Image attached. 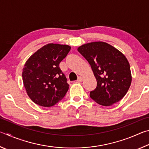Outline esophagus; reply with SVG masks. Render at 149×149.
Returning <instances> with one entry per match:
<instances>
[{
	"instance_id": "obj_1",
	"label": "esophagus",
	"mask_w": 149,
	"mask_h": 149,
	"mask_svg": "<svg viewBox=\"0 0 149 149\" xmlns=\"http://www.w3.org/2000/svg\"><path fill=\"white\" fill-rule=\"evenodd\" d=\"M83 80H84V78H83L82 77H77V81H79V82H81V81H83Z\"/></svg>"
}]
</instances>
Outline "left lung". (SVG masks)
Instances as JSON below:
<instances>
[{
  "label": "left lung",
  "mask_w": 149,
  "mask_h": 149,
  "mask_svg": "<svg viewBox=\"0 0 149 149\" xmlns=\"http://www.w3.org/2000/svg\"><path fill=\"white\" fill-rule=\"evenodd\" d=\"M77 50L89 63L97 79V87L90 92V97L105 107L120 101L132 83L130 65L124 55L101 41L83 45Z\"/></svg>",
  "instance_id": "obj_1"
}]
</instances>
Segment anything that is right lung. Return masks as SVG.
Here are the masks:
<instances>
[{
    "instance_id": "add662e5",
    "label": "right lung",
    "mask_w": 149,
    "mask_h": 149,
    "mask_svg": "<svg viewBox=\"0 0 149 149\" xmlns=\"http://www.w3.org/2000/svg\"><path fill=\"white\" fill-rule=\"evenodd\" d=\"M70 49L68 45L50 43L26 61L22 79L27 95L35 104L52 107L64 97L69 85L59 64Z\"/></svg>"
}]
</instances>
